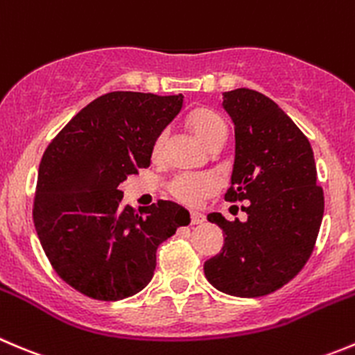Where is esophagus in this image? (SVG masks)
Listing matches in <instances>:
<instances>
[{"mask_svg": "<svg viewBox=\"0 0 355 355\" xmlns=\"http://www.w3.org/2000/svg\"><path fill=\"white\" fill-rule=\"evenodd\" d=\"M205 215L202 213H198V211H192L191 213V223L192 225H198V223H202L205 222Z\"/></svg>", "mask_w": 355, "mask_h": 355, "instance_id": "34e87169", "label": "esophagus"}]
</instances>
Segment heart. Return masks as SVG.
Returning a JSON list of instances; mask_svg holds the SVG:
<instances>
[{
    "instance_id": "heart-1",
    "label": "heart",
    "mask_w": 355,
    "mask_h": 355,
    "mask_svg": "<svg viewBox=\"0 0 355 355\" xmlns=\"http://www.w3.org/2000/svg\"><path fill=\"white\" fill-rule=\"evenodd\" d=\"M187 125L192 132L196 133L202 144L208 147L215 146L220 140H225L227 137V126L225 121L220 118L218 112H215L209 107H198L189 114ZM168 132L157 133L153 144V157L154 159H161L164 154V147H166ZM218 189V180L213 175H191L182 173L177 175L168 184V192L173 199L178 202L187 206H196L202 201L205 198L211 196L213 192Z\"/></svg>"
}]
</instances>
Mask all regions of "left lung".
<instances>
[{
	"label": "left lung",
	"instance_id": "obj_1",
	"mask_svg": "<svg viewBox=\"0 0 355 355\" xmlns=\"http://www.w3.org/2000/svg\"><path fill=\"white\" fill-rule=\"evenodd\" d=\"M236 132L232 185L225 201H248L246 222L208 215L225 234L222 251L205 261L216 290L263 297L290 283L307 263L324 213L311 142L269 97L250 88L223 94Z\"/></svg>",
	"mask_w": 355,
	"mask_h": 355
}]
</instances>
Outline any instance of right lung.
<instances>
[{
	"label": "right lung",
	"mask_w": 355,
	"mask_h": 355,
	"mask_svg": "<svg viewBox=\"0 0 355 355\" xmlns=\"http://www.w3.org/2000/svg\"><path fill=\"white\" fill-rule=\"evenodd\" d=\"M184 97L111 92L78 112L48 144L34 194L33 220L62 281L94 300L139 293L156 269V251L191 215L173 201L135 209L119 185L150 164L157 133Z\"/></svg>",
	"instance_id": "add662e5"
}]
</instances>
